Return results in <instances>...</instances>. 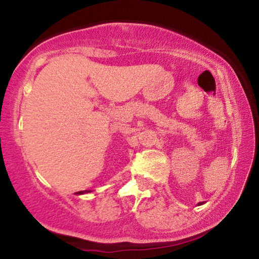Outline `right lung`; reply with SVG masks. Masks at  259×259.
Instances as JSON below:
<instances>
[{
  "label": "right lung",
  "instance_id": "1",
  "mask_svg": "<svg viewBox=\"0 0 259 259\" xmlns=\"http://www.w3.org/2000/svg\"><path fill=\"white\" fill-rule=\"evenodd\" d=\"M84 192H90V191H88V190H85V191H80L79 194H84Z\"/></svg>",
  "mask_w": 259,
  "mask_h": 259
}]
</instances>
